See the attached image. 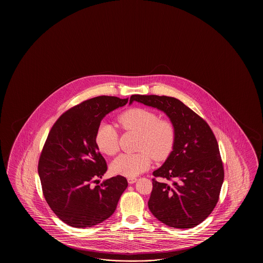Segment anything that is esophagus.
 <instances>
[{"label": "esophagus", "instance_id": "34e87169", "mask_svg": "<svg viewBox=\"0 0 263 263\" xmlns=\"http://www.w3.org/2000/svg\"><path fill=\"white\" fill-rule=\"evenodd\" d=\"M136 181H137L136 178H128V182L129 184H134V182H136Z\"/></svg>", "mask_w": 263, "mask_h": 263}]
</instances>
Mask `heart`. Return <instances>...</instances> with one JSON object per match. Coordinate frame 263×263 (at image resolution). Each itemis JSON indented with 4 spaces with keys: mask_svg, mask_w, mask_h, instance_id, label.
<instances>
[{
    "mask_svg": "<svg viewBox=\"0 0 263 263\" xmlns=\"http://www.w3.org/2000/svg\"><path fill=\"white\" fill-rule=\"evenodd\" d=\"M118 123L126 130L139 134L135 154H121L111 163L114 174L134 178L151 166V158L163 161L173 151L176 129L173 123L160 119L156 112L140 107L130 108L119 115ZM95 143L99 151L112 156L118 149V134L112 124L103 122L96 132Z\"/></svg>",
    "mask_w": 263,
    "mask_h": 263,
    "instance_id": "b5f03b06",
    "label": "heart"
}]
</instances>
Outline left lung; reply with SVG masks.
<instances>
[{
	"label": "left lung",
	"instance_id": "8db88e82",
	"mask_svg": "<svg viewBox=\"0 0 263 263\" xmlns=\"http://www.w3.org/2000/svg\"><path fill=\"white\" fill-rule=\"evenodd\" d=\"M134 101L162 111L176 129L173 151L153 172L160 180L152 179L151 213L168 227L194 228L218 202L223 167L217 140L207 122L178 99L133 95L129 104Z\"/></svg>",
	"mask_w": 263,
	"mask_h": 263
}]
</instances>
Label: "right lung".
<instances>
[{
	"label": "right lung",
	"instance_id": "right-lung-1",
	"mask_svg": "<svg viewBox=\"0 0 263 263\" xmlns=\"http://www.w3.org/2000/svg\"><path fill=\"white\" fill-rule=\"evenodd\" d=\"M128 99L100 96L84 101L56 120L45 142L39 175L45 199L56 216L73 228H91L115 213L128 186L122 176L100 183L107 171L95 134L107 114Z\"/></svg>",
	"mask_w": 263,
	"mask_h": 263
}]
</instances>
